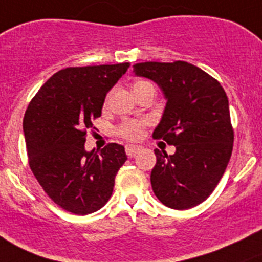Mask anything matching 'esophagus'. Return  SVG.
<instances>
[{"instance_id": "esophagus-1", "label": "esophagus", "mask_w": 262, "mask_h": 262, "mask_svg": "<svg viewBox=\"0 0 262 262\" xmlns=\"http://www.w3.org/2000/svg\"><path fill=\"white\" fill-rule=\"evenodd\" d=\"M141 149H142V148L139 146H132V144H129V146L125 147L126 156H128V157H134L137 153L141 152Z\"/></svg>"}]
</instances>
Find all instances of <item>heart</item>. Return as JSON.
<instances>
[{
    "instance_id": "heart-1",
    "label": "heart",
    "mask_w": 262,
    "mask_h": 262,
    "mask_svg": "<svg viewBox=\"0 0 262 262\" xmlns=\"http://www.w3.org/2000/svg\"><path fill=\"white\" fill-rule=\"evenodd\" d=\"M144 83H149V82L139 81V82H137L134 86H139V84H144ZM143 125H144L143 121L126 120V121H124V123L120 125V128H119V134L126 139L136 141V139H138L139 137H141L142 128H143Z\"/></svg>"
}]
</instances>
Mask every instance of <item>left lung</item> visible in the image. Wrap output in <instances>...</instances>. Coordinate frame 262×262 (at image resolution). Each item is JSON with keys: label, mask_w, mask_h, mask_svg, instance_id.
<instances>
[{"label": "left lung", "mask_w": 262, "mask_h": 262, "mask_svg": "<svg viewBox=\"0 0 262 262\" xmlns=\"http://www.w3.org/2000/svg\"><path fill=\"white\" fill-rule=\"evenodd\" d=\"M136 76L158 84L166 99L153 138L176 147L168 156L156 148L150 172L153 192L171 209L204 202L226 171L233 148L228 97L215 78L187 62H144Z\"/></svg>", "instance_id": "obj_1"}]
</instances>
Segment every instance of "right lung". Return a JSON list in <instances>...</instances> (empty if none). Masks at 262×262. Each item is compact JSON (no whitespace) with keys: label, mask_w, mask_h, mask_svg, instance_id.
Listing matches in <instances>:
<instances>
[{"label":"right lung","mask_w":262,"mask_h":262,"mask_svg":"<svg viewBox=\"0 0 262 262\" xmlns=\"http://www.w3.org/2000/svg\"><path fill=\"white\" fill-rule=\"evenodd\" d=\"M129 63L70 67L52 76L33 97L23 128L29 165L47 195L78 215L101 209L126 161L124 147L84 149L87 129L101 116L107 92ZM95 129V128H94Z\"/></svg>","instance_id":"add662e5"}]
</instances>
